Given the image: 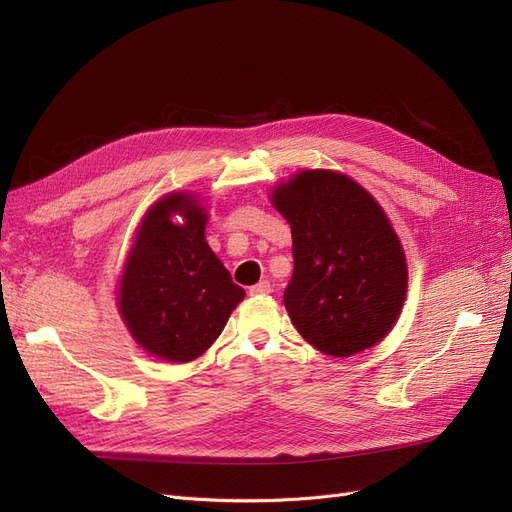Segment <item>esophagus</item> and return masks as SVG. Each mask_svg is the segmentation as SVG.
I'll list each match as a JSON object with an SVG mask.
<instances>
[{"instance_id": "34e87169", "label": "esophagus", "mask_w": 512, "mask_h": 512, "mask_svg": "<svg viewBox=\"0 0 512 512\" xmlns=\"http://www.w3.org/2000/svg\"><path fill=\"white\" fill-rule=\"evenodd\" d=\"M270 292H272V286H270V282H267V280H261L255 286L249 288L251 297H263V294H270Z\"/></svg>"}]
</instances>
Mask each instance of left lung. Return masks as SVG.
I'll return each mask as SVG.
<instances>
[{"instance_id":"1","label":"left lung","mask_w":512,"mask_h":512,"mask_svg":"<svg viewBox=\"0 0 512 512\" xmlns=\"http://www.w3.org/2000/svg\"><path fill=\"white\" fill-rule=\"evenodd\" d=\"M292 232V278L284 305L317 351L351 357L396 324L407 261L386 213L351 178L305 170L274 191Z\"/></svg>"}]
</instances>
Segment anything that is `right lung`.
Returning <instances> with one entry per match:
<instances>
[{
  "label": "right lung",
  "instance_id": "add662e5",
  "mask_svg": "<svg viewBox=\"0 0 512 512\" xmlns=\"http://www.w3.org/2000/svg\"><path fill=\"white\" fill-rule=\"evenodd\" d=\"M180 212L184 225H174ZM207 213L188 195H168L143 220L120 284V313L151 355L184 363L203 355L245 290L205 242Z\"/></svg>",
  "mask_w": 512,
  "mask_h": 512
}]
</instances>
